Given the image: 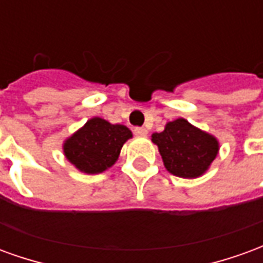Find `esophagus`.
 I'll return each mask as SVG.
<instances>
[{
  "label": "esophagus",
  "mask_w": 263,
  "mask_h": 263,
  "mask_svg": "<svg viewBox=\"0 0 263 263\" xmlns=\"http://www.w3.org/2000/svg\"><path fill=\"white\" fill-rule=\"evenodd\" d=\"M134 134H135L137 137H146V135H148V129L143 128V126H138V128L134 129Z\"/></svg>",
  "instance_id": "34e87169"
}]
</instances>
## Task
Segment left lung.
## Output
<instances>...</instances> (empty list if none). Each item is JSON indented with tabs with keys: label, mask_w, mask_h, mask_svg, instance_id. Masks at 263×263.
Masks as SVG:
<instances>
[{
	"label": "left lung",
	"mask_w": 263,
	"mask_h": 263,
	"mask_svg": "<svg viewBox=\"0 0 263 263\" xmlns=\"http://www.w3.org/2000/svg\"><path fill=\"white\" fill-rule=\"evenodd\" d=\"M152 142L158 145L167 172L184 179L201 176L218 154V141L184 118L167 122L165 131L152 135Z\"/></svg>",
	"instance_id": "obj_1"
}]
</instances>
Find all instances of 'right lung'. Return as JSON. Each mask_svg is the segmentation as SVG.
Masks as SVG:
<instances>
[{"label": "right lung", "mask_w": 263, "mask_h": 263, "mask_svg": "<svg viewBox=\"0 0 263 263\" xmlns=\"http://www.w3.org/2000/svg\"><path fill=\"white\" fill-rule=\"evenodd\" d=\"M132 138L125 125L94 117L63 143L66 159L80 172L97 175L114 165L122 145Z\"/></svg>", "instance_id": "1"}]
</instances>
